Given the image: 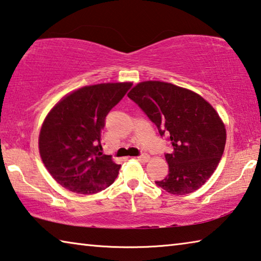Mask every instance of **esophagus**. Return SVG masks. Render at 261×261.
I'll use <instances>...</instances> for the list:
<instances>
[{"instance_id":"34e87169","label":"esophagus","mask_w":261,"mask_h":261,"mask_svg":"<svg viewBox=\"0 0 261 261\" xmlns=\"http://www.w3.org/2000/svg\"><path fill=\"white\" fill-rule=\"evenodd\" d=\"M137 159H138V161H140V162H148L149 159H151V156H149L148 154H143V155H140Z\"/></svg>"}]
</instances>
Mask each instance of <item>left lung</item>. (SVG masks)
<instances>
[{
    "mask_svg": "<svg viewBox=\"0 0 261 261\" xmlns=\"http://www.w3.org/2000/svg\"><path fill=\"white\" fill-rule=\"evenodd\" d=\"M127 96L144 110L160 135H169L174 151L166 154L169 174L156 185L184 196L206 183L226 146L223 121L196 92L160 81L138 83Z\"/></svg>",
    "mask_w": 261,
    "mask_h": 261,
    "instance_id": "1",
    "label": "left lung"
}]
</instances>
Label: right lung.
Segmentation results:
<instances>
[{
    "mask_svg": "<svg viewBox=\"0 0 261 261\" xmlns=\"http://www.w3.org/2000/svg\"><path fill=\"white\" fill-rule=\"evenodd\" d=\"M131 82L88 85L65 94L41 125L39 152L48 173L69 191L93 194L108 188L121 165L102 153L105 118L131 87Z\"/></svg>",
    "mask_w": 261,
    "mask_h": 261,
    "instance_id": "add662e5",
    "label": "right lung"
}]
</instances>
